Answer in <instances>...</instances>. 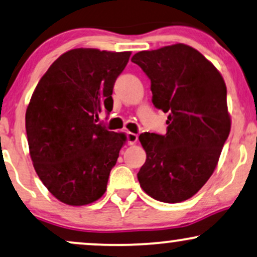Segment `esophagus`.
Masks as SVG:
<instances>
[{
    "mask_svg": "<svg viewBox=\"0 0 257 257\" xmlns=\"http://www.w3.org/2000/svg\"><path fill=\"white\" fill-rule=\"evenodd\" d=\"M138 139H139V137L137 134H134V133H131V132L126 133V144L128 145L137 144Z\"/></svg>",
    "mask_w": 257,
    "mask_h": 257,
    "instance_id": "1",
    "label": "esophagus"
}]
</instances>
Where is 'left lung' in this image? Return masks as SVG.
Here are the masks:
<instances>
[{"instance_id":"1","label":"left lung","mask_w":257,"mask_h":257,"mask_svg":"<svg viewBox=\"0 0 257 257\" xmlns=\"http://www.w3.org/2000/svg\"><path fill=\"white\" fill-rule=\"evenodd\" d=\"M132 61L151 80L154 106L169 113L165 135L139 137L147 158L138 179L153 199L182 202L211 177L230 134L226 85L202 54L181 43L140 51Z\"/></svg>"}]
</instances>
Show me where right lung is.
Instances as JSON below:
<instances>
[{"label":"right lung","instance_id":"add662e5","mask_svg":"<svg viewBox=\"0 0 257 257\" xmlns=\"http://www.w3.org/2000/svg\"><path fill=\"white\" fill-rule=\"evenodd\" d=\"M131 51L73 49L51 64L31 97L26 134L35 170L48 190L69 206L94 202L125 141L97 123L112 110V88Z\"/></svg>","mask_w":257,"mask_h":257}]
</instances>
